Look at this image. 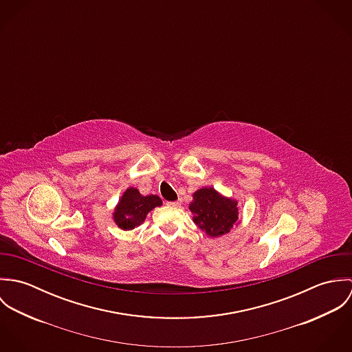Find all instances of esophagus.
Instances as JSON below:
<instances>
[{"label":"esophagus","instance_id":"1","mask_svg":"<svg viewBox=\"0 0 352 352\" xmlns=\"http://www.w3.org/2000/svg\"><path fill=\"white\" fill-rule=\"evenodd\" d=\"M166 204L170 206V207H179V206H180V201H168Z\"/></svg>","mask_w":352,"mask_h":352}]
</instances>
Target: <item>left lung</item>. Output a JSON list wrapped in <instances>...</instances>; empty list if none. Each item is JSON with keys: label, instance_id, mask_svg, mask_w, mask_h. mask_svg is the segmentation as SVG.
<instances>
[{"label": "left lung", "instance_id": "8db88e82", "mask_svg": "<svg viewBox=\"0 0 352 352\" xmlns=\"http://www.w3.org/2000/svg\"><path fill=\"white\" fill-rule=\"evenodd\" d=\"M188 208L194 223L208 237L229 234L241 222L239 201L221 194L214 187H201L195 191Z\"/></svg>", "mask_w": 352, "mask_h": 352}]
</instances>
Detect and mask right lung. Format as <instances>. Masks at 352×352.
<instances>
[{
  "mask_svg": "<svg viewBox=\"0 0 352 352\" xmlns=\"http://www.w3.org/2000/svg\"><path fill=\"white\" fill-rule=\"evenodd\" d=\"M160 206H162L160 197H144L138 188L129 187L113 207L112 221L122 230H133L145 222L146 215L153 208Z\"/></svg>",
  "mask_w": 352,
  "mask_h": 352,
  "instance_id": "obj_1",
  "label": "right lung"
}]
</instances>
